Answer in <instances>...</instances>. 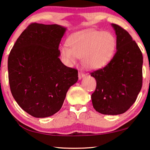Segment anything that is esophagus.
Masks as SVG:
<instances>
[{
  "mask_svg": "<svg viewBox=\"0 0 150 150\" xmlns=\"http://www.w3.org/2000/svg\"><path fill=\"white\" fill-rule=\"evenodd\" d=\"M84 76H85V74L83 72H81V71H79V79L80 80L82 79V78H84Z\"/></svg>",
  "mask_w": 150,
  "mask_h": 150,
  "instance_id": "1",
  "label": "esophagus"
}]
</instances>
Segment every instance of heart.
Returning a JSON list of instances; mask_svg holds the SVG:
<instances>
[{
	"mask_svg": "<svg viewBox=\"0 0 150 150\" xmlns=\"http://www.w3.org/2000/svg\"><path fill=\"white\" fill-rule=\"evenodd\" d=\"M68 46L63 45L61 55L66 64L71 65L82 57L84 66L88 69L105 66L112 59L116 48V39L110 32L90 31L74 34L68 40Z\"/></svg>",
	"mask_w": 150,
	"mask_h": 150,
	"instance_id": "obj_1",
	"label": "heart"
}]
</instances>
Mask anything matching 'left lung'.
Here are the masks:
<instances>
[{
  "mask_svg": "<svg viewBox=\"0 0 150 150\" xmlns=\"http://www.w3.org/2000/svg\"><path fill=\"white\" fill-rule=\"evenodd\" d=\"M116 34V52L104 68L93 72L97 86L91 95L93 108L105 115L127 112L142 87L143 55L131 36L120 25L112 23Z\"/></svg>",
  "mask_w": 150,
  "mask_h": 150,
  "instance_id": "obj_1",
  "label": "left lung"
}]
</instances>
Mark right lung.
I'll list each match as a JSON object with an SVG mask.
<instances>
[{"instance_id": "add662e5", "label": "right lung", "mask_w": 150, "mask_h": 150, "mask_svg": "<svg viewBox=\"0 0 150 150\" xmlns=\"http://www.w3.org/2000/svg\"><path fill=\"white\" fill-rule=\"evenodd\" d=\"M66 28L32 23L23 31L8 58V82L17 104L35 118H46L61 109L69 88L78 81V70L59 58Z\"/></svg>"}]
</instances>
